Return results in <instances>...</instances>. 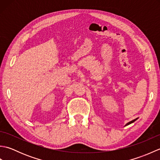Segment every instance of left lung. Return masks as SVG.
<instances>
[{
	"mask_svg": "<svg viewBox=\"0 0 160 160\" xmlns=\"http://www.w3.org/2000/svg\"><path fill=\"white\" fill-rule=\"evenodd\" d=\"M138 120V118H136V119H135V120H132V121H131V122H128L127 124H126V125L125 126H127V125H128V124H131V123H132V122H134L135 120Z\"/></svg>",
	"mask_w": 160,
	"mask_h": 160,
	"instance_id": "obj_1",
	"label": "left lung"
}]
</instances>
